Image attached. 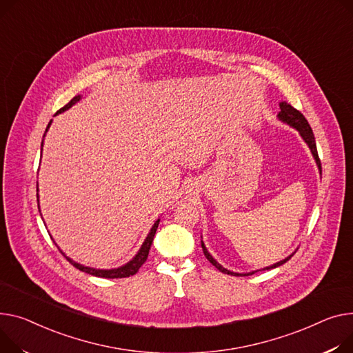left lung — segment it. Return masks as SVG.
<instances>
[{"instance_id": "8db88e82", "label": "left lung", "mask_w": 353, "mask_h": 353, "mask_svg": "<svg viewBox=\"0 0 353 353\" xmlns=\"http://www.w3.org/2000/svg\"><path fill=\"white\" fill-rule=\"evenodd\" d=\"M279 109H281V112L278 113V119H279L281 122H284V123L292 126L294 129H296V130L299 132L301 137L305 140V143H307L308 148L311 149V153H312V156H314V159H315V161H316V166H318L319 172H322V170H321V160H319V157H318V150H316V143H315L314 132H312V129H311L308 121L305 119V116H303L299 110H296L295 108H292V106H291L290 103H287L285 101H284V102H279ZM201 248H203V252H204L207 260H208L211 264H213L219 271H221V272H224V274H228V275H252V274L255 272V271H252V272H247V274H239V272L228 271L227 268H224L223 265H220V264L214 260L213 256H211V254L207 251V248H205V245H204L203 241H201ZM291 256H292V255L284 258L283 261H279V263H276V264H274V265H270V267L263 268V271H265V270H272V268H276V267H279V265L285 264Z\"/></svg>"}]
</instances>
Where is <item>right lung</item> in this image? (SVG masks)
Segmentation results:
<instances>
[{
  "label": "right lung",
  "instance_id": "obj_1",
  "mask_svg": "<svg viewBox=\"0 0 353 353\" xmlns=\"http://www.w3.org/2000/svg\"><path fill=\"white\" fill-rule=\"evenodd\" d=\"M81 98H82V97L78 95V97H75L74 99H70V102H69L68 105H65L63 108H61V109L57 112V114L61 113V112L68 110L70 106H74L77 102L81 101ZM51 122H52V121H51ZM51 122L48 123V126H46L45 133L48 132V129H50V126H51ZM43 136H45V134H43ZM42 145H43V140H42V143H41V148H42ZM41 150H42V149H41ZM41 153H42V152H41ZM41 156H42V154H41ZM37 192H38V184H37ZM37 197H38V194H37ZM38 208H39V205H38ZM159 223H160V219H157V220L154 221V224L152 225L150 232L148 234V237H146L145 243L142 244V247H140V250L137 251V254L132 258V260H130L128 264H125V265H122V267H119V268L97 270V268H90V267H85V265H82V264H78V263H75L74 260H70L69 256H66V260H68L70 264H72L75 268H78L79 271L86 272V274H90V275H95V276H101V278H126V276L134 275V274L139 271V268L142 267V265L146 263V260H148L149 250H150V247H152L153 237H154V234H156V230H157ZM59 251H61V250H59ZM61 252H62V251H61ZM62 254H63V252H62Z\"/></svg>",
  "mask_w": 353,
  "mask_h": 353
}]
</instances>
